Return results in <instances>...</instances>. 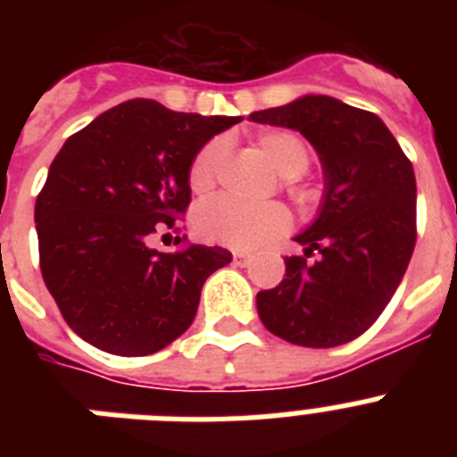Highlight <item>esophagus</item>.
<instances>
[{
    "label": "esophagus",
    "mask_w": 457,
    "mask_h": 457,
    "mask_svg": "<svg viewBox=\"0 0 457 457\" xmlns=\"http://www.w3.org/2000/svg\"><path fill=\"white\" fill-rule=\"evenodd\" d=\"M233 263L240 265V268H245V265L252 263V253H247V252H233Z\"/></svg>",
    "instance_id": "34e87169"
}]
</instances>
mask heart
<instances>
[{
  "label": "heart",
  "mask_w": 457,
  "mask_h": 457,
  "mask_svg": "<svg viewBox=\"0 0 457 457\" xmlns=\"http://www.w3.org/2000/svg\"><path fill=\"white\" fill-rule=\"evenodd\" d=\"M256 148L281 176L284 187H295L311 164V148L300 135L290 130H265L253 139ZM224 139L205 141L187 169V183L194 194L215 187L224 162ZM290 212L281 204L242 205L228 196L208 199L194 210V228L204 240L233 249H258L277 240L290 228Z\"/></svg>",
  "instance_id": "1"
}]
</instances>
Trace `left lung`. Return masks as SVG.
Returning <instances> with one entry per match:
<instances>
[{
  "label": "left lung",
  "instance_id": "8db88e82",
  "mask_svg": "<svg viewBox=\"0 0 457 457\" xmlns=\"http://www.w3.org/2000/svg\"><path fill=\"white\" fill-rule=\"evenodd\" d=\"M249 119L302 132L325 169L320 215L295 237L304 256H286L284 281L256 295L258 316L274 337L304 348L354 341L389 304L414 252L411 162L373 112L329 96Z\"/></svg>",
  "mask_w": 457,
  "mask_h": 457
}]
</instances>
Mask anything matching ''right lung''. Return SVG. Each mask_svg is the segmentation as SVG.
Instances as JSON below:
<instances>
[{
    "label": "right lung",
    "instance_id": "right-lung-1",
    "mask_svg": "<svg viewBox=\"0 0 457 457\" xmlns=\"http://www.w3.org/2000/svg\"><path fill=\"white\" fill-rule=\"evenodd\" d=\"M242 120L128 100L68 137L36 196L40 272L63 320L120 357L167 348L192 325L201 288L231 252L153 236L187 212V169L205 141Z\"/></svg>",
    "mask_w": 457,
    "mask_h": 457
}]
</instances>
